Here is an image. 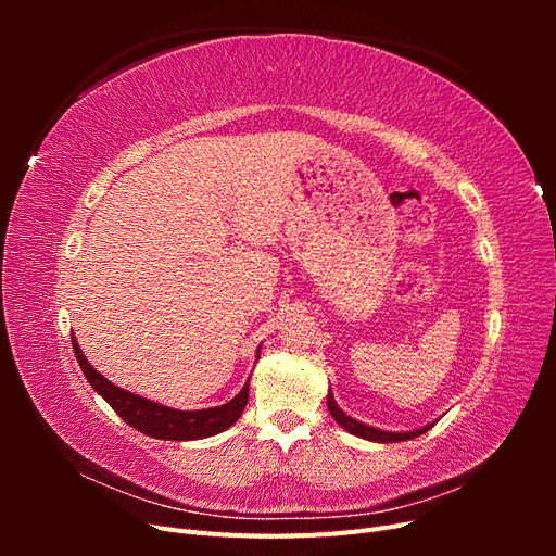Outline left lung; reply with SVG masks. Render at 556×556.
Listing matches in <instances>:
<instances>
[{
  "instance_id": "left-lung-1",
  "label": "left lung",
  "mask_w": 556,
  "mask_h": 556,
  "mask_svg": "<svg viewBox=\"0 0 556 556\" xmlns=\"http://www.w3.org/2000/svg\"><path fill=\"white\" fill-rule=\"evenodd\" d=\"M327 406H329V413L331 417L339 422L345 431L359 435V439H366V441H376V443H399V441H410V439H417V435H422L429 427L425 429H415V431H408V433H392V431H380V429H374L368 425H362L357 422V419H352L350 415H345L339 406H336V401L331 396V392L327 394Z\"/></svg>"
}]
</instances>
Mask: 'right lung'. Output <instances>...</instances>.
<instances>
[{"label":"right lung","mask_w":556,"mask_h":556,"mask_svg":"<svg viewBox=\"0 0 556 556\" xmlns=\"http://www.w3.org/2000/svg\"><path fill=\"white\" fill-rule=\"evenodd\" d=\"M76 359L86 374L88 382L92 384V390L104 396L109 406L121 415L125 422L134 429H139L146 435H153V439L160 441H199V439H208V435L220 433L229 429L237 419L241 417L245 403H248V382L243 384V390L233 396L229 403H223V406L206 408V410H174L160 406L155 401H148L139 394H131L127 390H121V387L109 382L102 374L94 371V366L83 355L78 341L72 339ZM260 357V352H257Z\"/></svg>","instance_id":"obj_1"}]
</instances>
